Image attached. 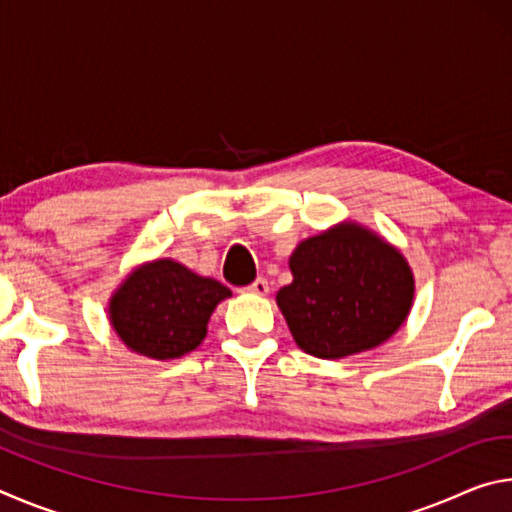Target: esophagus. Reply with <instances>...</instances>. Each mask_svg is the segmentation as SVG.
Returning a JSON list of instances; mask_svg holds the SVG:
<instances>
[{
    "instance_id": "1",
    "label": "esophagus",
    "mask_w": 512,
    "mask_h": 512,
    "mask_svg": "<svg viewBox=\"0 0 512 512\" xmlns=\"http://www.w3.org/2000/svg\"><path fill=\"white\" fill-rule=\"evenodd\" d=\"M248 293H253V296H266L268 293V282L264 280V277H257V280L250 284V287H246Z\"/></svg>"
}]
</instances>
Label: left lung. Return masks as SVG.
<instances>
[{
	"label": "left lung",
	"instance_id": "obj_1",
	"mask_svg": "<svg viewBox=\"0 0 512 512\" xmlns=\"http://www.w3.org/2000/svg\"><path fill=\"white\" fill-rule=\"evenodd\" d=\"M275 302L300 350L343 359L379 348L409 318L415 277L400 248L357 221L300 241Z\"/></svg>",
	"mask_w": 512,
	"mask_h": 512
}]
</instances>
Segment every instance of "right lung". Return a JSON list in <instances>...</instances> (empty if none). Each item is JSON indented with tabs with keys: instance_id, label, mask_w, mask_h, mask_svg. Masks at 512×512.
<instances>
[{
	"instance_id": "add662e5",
	"label": "right lung",
	"mask_w": 512,
	"mask_h": 512,
	"mask_svg": "<svg viewBox=\"0 0 512 512\" xmlns=\"http://www.w3.org/2000/svg\"><path fill=\"white\" fill-rule=\"evenodd\" d=\"M232 291L176 259L160 257L133 268L108 300L110 327L142 357L169 361L196 350L219 302Z\"/></svg>"
}]
</instances>
